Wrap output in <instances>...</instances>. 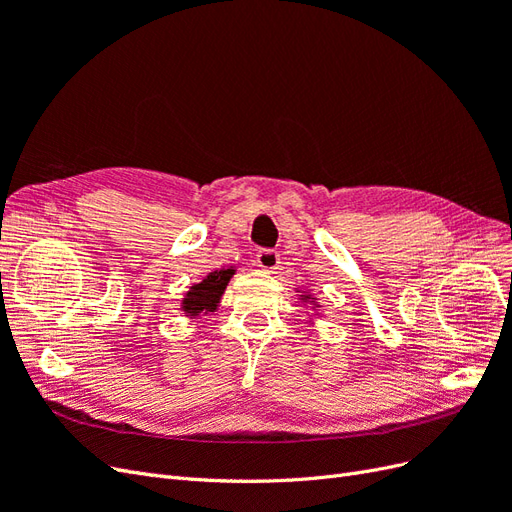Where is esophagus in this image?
Masks as SVG:
<instances>
[{
  "mask_svg": "<svg viewBox=\"0 0 512 512\" xmlns=\"http://www.w3.org/2000/svg\"><path fill=\"white\" fill-rule=\"evenodd\" d=\"M256 265L262 271H273V269H277V265H280V254H277L275 250H260L256 254Z\"/></svg>",
  "mask_w": 512,
  "mask_h": 512,
  "instance_id": "esophagus-1",
  "label": "esophagus"
}]
</instances>
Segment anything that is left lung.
<instances>
[{
	"mask_svg": "<svg viewBox=\"0 0 512 512\" xmlns=\"http://www.w3.org/2000/svg\"><path fill=\"white\" fill-rule=\"evenodd\" d=\"M301 299H303V301H309V303H314V305H316V301H312V294H301Z\"/></svg>",
	"mask_w": 512,
	"mask_h": 512,
	"instance_id": "1",
	"label": "left lung"
}]
</instances>
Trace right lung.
Masks as SVG:
<instances>
[{
    "label": "right lung",
    "mask_w": 512,
    "mask_h": 512,
    "mask_svg": "<svg viewBox=\"0 0 512 512\" xmlns=\"http://www.w3.org/2000/svg\"><path fill=\"white\" fill-rule=\"evenodd\" d=\"M232 275H235V269H220V271L209 273L200 284H194L188 292H185V299L181 303L183 312L194 318L203 312H213V309H218V303Z\"/></svg>",
    "instance_id": "obj_1"
}]
</instances>
